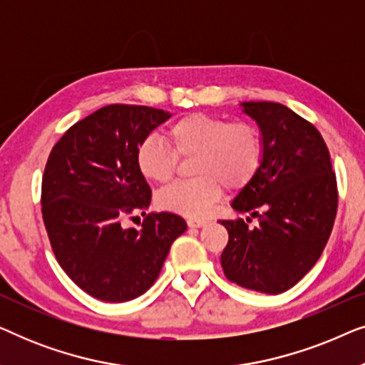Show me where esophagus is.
I'll list each match as a JSON object with an SVG mask.
<instances>
[{
    "label": "esophagus",
    "mask_w": 365,
    "mask_h": 365,
    "mask_svg": "<svg viewBox=\"0 0 365 365\" xmlns=\"http://www.w3.org/2000/svg\"><path fill=\"white\" fill-rule=\"evenodd\" d=\"M207 224L206 219H187L189 227H204Z\"/></svg>",
    "instance_id": "1"
}]
</instances>
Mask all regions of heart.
I'll list each match as a JSON object with an SVG mask.
<instances>
[{
  "label": "heart",
  "mask_w": 365,
  "mask_h": 365,
  "mask_svg": "<svg viewBox=\"0 0 365 365\" xmlns=\"http://www.w3.org/2000/svg\"><path fill=\"white\" fill-rule=\"evenodd\" d=\"M164 146L148 138L138 146L136 166L148 181L164 184L173 178L178 158H191V181L174 182L163 189L158 204L171 212L202 217L219 201L222 187H246L261 168L262 134L251 123H231L227 118L192 113L166 129Z\"/></svg>",
  "instance_id": "b5f03b06"
}]
</instances>
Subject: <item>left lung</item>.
Listing matches in <instances>:
<instances>
[{"mask_svg":"<svg viewBox=\"0 0 365 365\" xmlns=\"http://www.w3.org/2000/svg\"><path fill=\"white\" fill-rule=\"evenodd\" d=\"M241 106L261 129L264 158L231 206L259 217V226L221 221L229 232L221 266L237 286L281 294L311 271L326 247L337 212L336 173L312 123L279 103Z\"/></svg>","mask_w":365,"mask_h":365,"instance_id":"left-lung-1","label":"left lung"}]
</instances>
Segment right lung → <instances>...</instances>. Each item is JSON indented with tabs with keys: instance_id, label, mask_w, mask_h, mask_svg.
Segmentation results:
<instances>
[{
	"instance_id": "right-lung-1",
	"label": "right lung",
	"mask_w": 365,
	"mask_h": 365,
	"mask_svg": "<svg viewBox=\"0 0 365 365\" xmlns=\"http://www.w3.org/2000/svg\"><path fill=\"white\" fill-rule=\"evenodd\" d=\"M169 118L163 109L109 104L73 124L49 153L41 184L49 242L63 271L99 301L146 292L187 227L178 214L144 212L151 187L136 166L139 144ZM136 212L147 216L142 229L126 230L122 221Z\"/></svg>"
}]
</instances>
